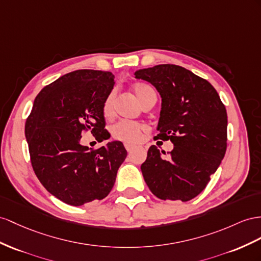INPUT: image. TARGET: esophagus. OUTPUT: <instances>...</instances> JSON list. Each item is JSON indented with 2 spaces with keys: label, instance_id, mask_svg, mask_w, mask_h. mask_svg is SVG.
Returning <instances> with one entry per match:
<instances>
[{
  "label": "esophagus",
  "instance_id": "1",
  "mask_svg": "<svg viewBox=\"0 0 261 261\" xmlns=\"http://www.w3.org/2000/svg\"><path fill=\"white\" fill-rule=\"evenodd\" d=\"M124 148L128 152H131L133 149H135V145L130 144V143H124Z\"/></svg>",
  "mask_w": 261,
  "mask_h": 261
}]
</instances>
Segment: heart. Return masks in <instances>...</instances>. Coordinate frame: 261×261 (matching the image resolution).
Returning a JSON list of instances; mask_svg holds the SVG:
<instances>
[{
  "mask_svg": "<svg viewBox=\"0 0 261 261\" xmlns=\"http://www.w3.org/2000/svg\"><path fill=\"white\" fill-rule=\"evenodd\" d=\"M131 90L136 99L141 106H145L152 101H156V92L149 84L136 83L131 86ZM113 93H109L102 103V115L105 118H111L113 115ZM145 130L144 124L136 121H121L111 128V136L115 140L124 143H137L142 137Z\"/></svg>",
  "mask_w": 261,
  "mask_h": 261,
  "instance_id": "b5f03b06",
  "label": "heart"
}]
</instances>
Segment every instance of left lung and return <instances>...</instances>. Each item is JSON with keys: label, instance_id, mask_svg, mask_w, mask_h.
<instances>
[{"label": "left lung", "instance_id": "8db88e82", "mask_svg": "<svg viewBox=\"0 0 261 261\" xmlns=\"http://www.w3.org/2000/svg\"><path fill=\"white\" fill-rule=\"evenodd\" d=\"M162 98L158 139L174 144L168 158L151 145L141 171L156 197L188 200L206 188L227 148V112L215 88L181 66L163 64L135 72Z\"/></svg>", "mask_w": 261, "mask_h": 261}]
</instances>
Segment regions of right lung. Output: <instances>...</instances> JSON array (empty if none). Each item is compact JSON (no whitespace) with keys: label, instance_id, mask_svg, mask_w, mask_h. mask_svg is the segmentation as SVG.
<instances>
[{"label":"right lung","instance_id":"add662e5","mask_svg":"<svg viewBox=\"0 0 261 261\" xmlns=\"http://www.w3.org/2000/svg\"><path fill=\"white\" fill-rule=\"evenodd\" d=\"M115 85L110 71L79 69L39 91L25 123L31 162L39 182L62 202L80 206L109 194L126 158L122 142L99 149L80 144L90 131L98 142L110 138L102 103Z\"/></svg>","mask_w":261,"mask_h":261}]
</instances>
